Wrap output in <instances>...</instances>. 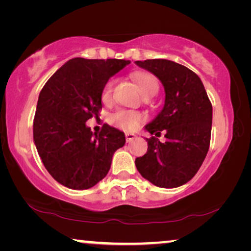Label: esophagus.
<instances>
[{
	"label": "esophagus",
	"instance_id": "esophagus-1",
	"mask_svg": "<svg viewBox=\"0 0 251 251\" xmlns=\"http://www.w3.org/2000/svg\"><path fill=\"white\" fill-rule=\"evenodd\" d=\"M125 137H126V142H127V143H129V142L133 141V139H135V138H136V135H134V134H129V133H126V134H125Z\"/></svg>",
	"mask_w": 251,
	"mask_h": 251
}]
</instances>
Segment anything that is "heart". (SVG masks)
<instances>
[{
  "label": "heart",
  "mask_w": 251,
  "mask_h": 251,
  "mask_svg": "<svg viewBox=\"0 0 251 251\" xmlns=\"http://www.w3.org/2000/svg\"><path fill=\"white\" fill-rule=\"evenodd\" d=\"M131 78L138 85L139 90L145 97L154 96L159 90L158 79L156 78L155 75L148 73V72H135V73L131 74ZM114 86H115V79L113 78H109L104 84L103 90H101V100L104 103H109L112 100ZM145 118L146 116L142 112L120 109L110 115L109 121L118 128L131 131L137 129L138 126L145 121Z\"/></svg>",
  "instance_id": "obj_1"
}]
</instances>
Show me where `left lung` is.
<instances>
[{
  "label": "left lung",
  "instance_id": "left-lung-1",
  "mask_svg": "<svg viewBox=\"0 0 251 251\" xmlns=\"http://www.w3.org/2000/svg\"><path fill=\"white\" fill-rule=\"evenodd\" d=\"M156 75L165 88V105L146 129L167 141L146 138L147 152L135 159L139 174L155 186L175 188L196 175L209 150L212 106L201 78L168 59L136 61Z\"/></svg>",
  "mask_w": 251,
  "mask_h": 251
}]
</instances>
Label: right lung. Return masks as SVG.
I'll use <instances>...</instances> for the list:
<instances>
[{
	"instance_id": "1",
	"label": "right lung",
	"mask_w": 251,
	"mask_h": 251,
	"mask_svg": "<svg viewBox=\"0 0 251 251\" xmlns=\"http://www.w3.org/2000/svg\"><path fill=\"white\" fill-rule=\"evenodd\" d=\"M129 61L70 59L45 83L37 100L33 137L45 168L71 189H88L103 179L125 135L104 124L93 134L86 123L99 117L101 90Z\"/></svg>"
}]
</instances>
